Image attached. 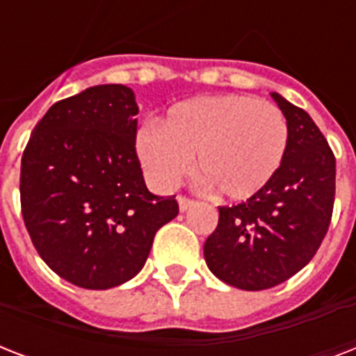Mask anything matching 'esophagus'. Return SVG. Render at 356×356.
Returning <instances> with one entry per match:
<instances>
[{
    "label": "esophagus",
    "instance_id": "1",
    "mask_svg": "<svg viewBox=\"0 0 356 356\" xmlns=\"http://www.w3.org/2000/svg\"><path fill=\"white\" fill-rule=\"evenodd\" d=\"M177 201H179V211L181 212H186L188 209H192V207L195 205L194 200H188V197H184V195H179Z\"/></svg>",
    "mask_w": 356,
    "mask_h": 356
}]
</instances>
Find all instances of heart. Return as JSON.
Returning a JSON list of instances; mask_svg holds the SVG:
<instances>
[{"label":"heart","instance_id":"obj_1","mask_svg":"<svg viewBox=\"0 0 356 356\" xmlns=\"http://www.w3.org/2000/svg\"><path fill=\"white\" fill-rule=\"evenodd\" d=\"M286 147L281 108L242 94L179 103L159 129H144L136 138L140 162L159 188H173L195 156L197 177L227 201L262 192L279 172Z\"/></svg>","mask_w":356,"mask_h":356}]
</instances>
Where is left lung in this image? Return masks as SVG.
I'll list each match as a JSON object with an SVG mask.
<instances>
[{"mask_svg":"<svg viewBox=\"0 0 356 356\" xmlns=\"http://www.w3.org/2000/svg\"><path fill=\"white\" fill-rule=\"evenodd\" d=\"M288 123V147L279 172L262 192L234 207H220L207 238L209 270L240 290L281 284L314 257L334 205L337 161L325 136L303 108L271 92Z\"/></svg>","mask_w":356,"mask_h":356,"instance_id":"8db88e82","label":"left lung"}]
</instances>
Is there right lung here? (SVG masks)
Returning a JSON list of instances; mask_svg holds the SVG:
<instances>
[{
	"mask_svg": "<svg viewBox=\"0 0 356 356\" xmlns=\"http://www.w3.org/2000/svg\"><path fill=\"white\" fill-rule=\"evenodd\" d=\"M136 114L129 86H90L49 107L22 156L25 227L42 260L75 286L107 290L133 279L156 231L179 214L175 195L145 186Z\"/></svg>",
	"mask_w": 356,
	"mask_h": 356,
	"instance_id": "add662e5",
	"label": "right lung"
}]
</instances>
